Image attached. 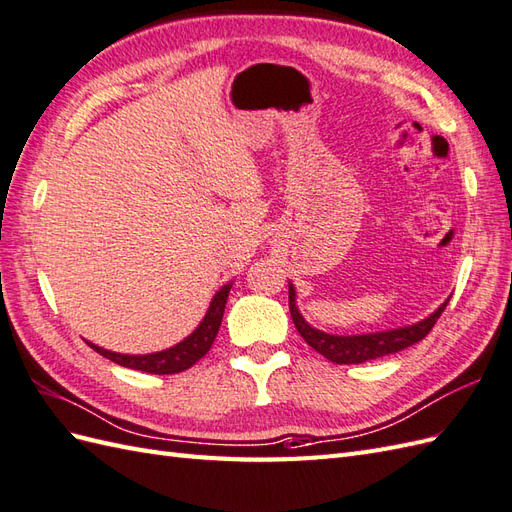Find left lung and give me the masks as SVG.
<instances>
[{"instance_id": "8db88e82", "label": "left lung", "mask_w": 512, "mask_h": 512, "mask_svg": "<svg viewBox=\"0 0 512 512\" xmlns=\"http://www.w3.org/2000/svg\"><path fill=\"white\" fill-rule=\"evenodd\" d=\"M448 303H450V298L445 300V303L435 313H432V316H428L426 320L417 322L413 326H402V329L383 331V333L342 337V335H329V333H322L318 329H311V326L305 322V318L300 316L296 309V292L290 285V313H292V320L296 324L300 337H303L313 350L320 352L322 357H326L333 363H339V365L381 359V357L393 355V352L409 348L417 342H422V339L432 331V326L437 324L439 316L445 311V307H448Z\"/></svg>"}]
</instances>
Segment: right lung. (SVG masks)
<instances>
[{
    "label": "right lung",
    "instance_id": "add662e5",
    "mask_svg": "<svg viewBox=\"0 0 512 512\" xmlns=\"http://www.w3.org/2000/svg\"><path fill=\"white\" fill-rule=\"evenodd\" d=\"M231 290V283L222 287V290L214 296L212 305H209V311L205 313L203 322L199 324V329H196L190 337L183 339L181 344L162 350V352H153V355H119V352H110V350H103L95 344L88 346L97 350L99 355H103L106 359L114 361L123 365V368H131V370H140V372H147V374H177L192 368V365L199 361L201 357H205L209 348H212L214 339L218 335L220 329V322H222V313H225V305H227V296Z\"/></svg>",
    "mask_w": 512,
    "mask_h": 512
}]
</instances>
